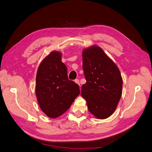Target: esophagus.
<instances>
[{
	"label": "esophagus",
	"mask_w": 152,
	"mask_h": 152,
	"mask_svg": "<svg viewBox=\"0 0 152 152\" xmlns=\"http://www.w3.org/2000/svg\"><path fill=\"white\" fill-rule=\"evenodd\" d=\"M75 82L76 84H77L78 85H79V86H80V82H79V80H78V79H76V80H75Z\"/></svg>",
	"instance_id": "esophagus-1"
}]
</instances>
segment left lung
Segmentation results:
<instances>
[{
  "label": "left lung",
  "instance_id": "obj_1",
  "mask_svg": "<svg viewBox=\"0 0 152 152\" xmlns=\"http://www.w3.org/2000/svg\"><path fill=\"white\" fill-rule=\"evenodd\" d=\"M82 59L86 83L82 86L81 96L96 118H107L116 110L122 94L121 72L98 45L84 49Z\"/></svg>",
  "mask_w": 152,
  "mask_h": 152
}]
</instances>
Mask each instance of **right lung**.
<instances>
[{
    "mask_svg": "<svg viewBox=\"0 0 152 152\" xmlns=\"http://www.w3.org/2000/svg\"><path fill=\"white\" fill-rule=\"evenodd\" d=\"M62 54L50 52L40 63L36 75L35 95L41 110L51 118L61 116L80 94L79 87L69 80Z\"/></svg>",
    "mask_w": 152,
    "mask_h": 152,
    "instance_id": "right-lung-1",
    "label": "right lung"
}]
</instances>
